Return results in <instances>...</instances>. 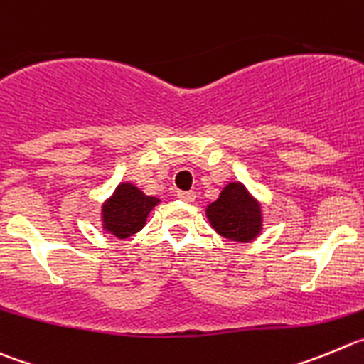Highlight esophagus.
<instances>
[{
  "mask_svg": "<svg viewBox=\"0 0 364 364\" xmlns=\"http://www.w3.org/2000/svg\"><path fill=\"white\" fill-rule=\"evenodd\" d=\"M176 196H178V198L186 203H193L196 198V195L193 191H178V195Z\"/></svg>",
  "mask_w": 364,
  "mask_h": 364,
  "instance_id": "esophagus-1",
  "label": "esophagus"
}]
</instances>
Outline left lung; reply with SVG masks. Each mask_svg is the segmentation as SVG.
<instances>
[{
    "instance_id": "obj_1",
    "label": "left lung",
    "mask_w": 364,
    "mask_h": 364,
    "mask_svg": "<svg viewBox=\"0 0 364 364\" xmlns=\"http://www.w3.org/2000/svg\"><path fill=\"white\" fill-rule=\"evenodd\" d=\"M205 216L220 236L236 243H252L264 228L262 203L243 182H228L205 207Z\"/></svg>"
}]
</instances>
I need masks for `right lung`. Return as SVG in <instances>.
Here are the masks:
<instances>
[{
    "label": "right lung",
    "mask_w": 364,
    "mask_h": 364,
    "mask_svg": "<svg viewBox=\"0 0 364 364\" xmlns=\"http://www.w3.org/2000/svg\"><path fill=\"white\" fill-rule=\"evenodd\" d=\"M159 203L161 198L148 196L132 182H119L100 209L103 232L117 240L132 237L146 225L148 216Z\"/></svg>",
    "instance_id": "obj_1"
}]
</instances>
